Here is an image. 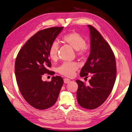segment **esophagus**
<instances>
[{"mask_svg": "<svg viewBox=\"0 0 132 132\" xmlns=\"http://www.w3.org/2000/svg\"><path fill=\"white\" fill-rule=\"evenodd\" d=\"M63 81H64V83H69L70 81V79H69V78H64L63 79Z\"/></svg>", "mask_w": 132, "mask_h": 132, "instance_id": "1", "label": "esophagus"}]
</instances>
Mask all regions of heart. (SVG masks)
Returning <instances> with one entry per match:
<instances>
[{"label": "heart", "instance_id": "b5f03b06", "mask_svg": "<svg viewBox=\"0 0 132 132\" xmlns=\"http://www.w3.org/2000/svg\"><path fill=\"white\" fill-rule=\"evenodd\" d=\"M64 43L69 45L77 52L78 56H83L86 52V41L82 36L77 32H71L66 34L62 37ZM59 43L56 41L54 42L50 46L48 50V56L51 60L55 61L58 57ZM78 69V65L75 62H63L59 66L57 71L58 73L66 76L72 77L75 72Z\"/></svg>", "mask_w": 132, "mask_h": 132}]
</instances>
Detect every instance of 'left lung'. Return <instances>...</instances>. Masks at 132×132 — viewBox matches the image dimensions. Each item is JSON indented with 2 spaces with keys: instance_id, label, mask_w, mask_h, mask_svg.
<instances>
[{
  "instance_id": "8db88e82",
  "label": "left lung",
  "mask_w": 132,
  "mask_h": 132,
  "mask_svg": "<svg viewBox=\"0 0 132 132\" xmlns=\"http://www.w3.org/2000/svg\"><path fill=\"white\" fill-rule=\"evenodd\" d=\"M88 27L90 30V52L80 76L87 78L89 74L91 79L89 86L76 80L78 86L77 99L82 108L93 110L103 104L110 94L117 70L115 56L109 43L94 27L91 25Z\"/></svg>"
}]
</instances>
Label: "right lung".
<instances>
[{
    "label": "right lung",
    "mask_w": 132,
    "mask_h": 132,
    "mask_svg": "<svg viewBox=\"0 0 132 132\" xmlns=\"http://www.w3.org/2000/svg\"><path fill=\"white\" fill-rule=\"evenodd\" d=\"M63 28L54 27L38 32L20 50L16 59L15 72L19 90L25 100L38 110L55 104L63 83L59 76H53L50 82L42 79L44 73L53 75L48 70L51 67L48 50Z\"/></svg>",
    "instance_id": "obj_1"
}]
</instances>
